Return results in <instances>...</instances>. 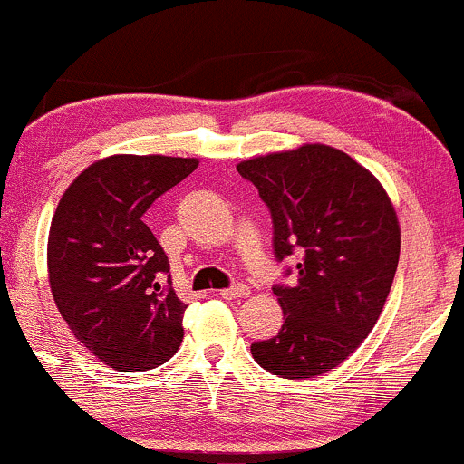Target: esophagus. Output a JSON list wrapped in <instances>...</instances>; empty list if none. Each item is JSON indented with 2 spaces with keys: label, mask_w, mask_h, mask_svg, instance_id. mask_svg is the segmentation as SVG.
Segmentation results:
<instances>
[{
  "label": "esophagus",
  "mask_w": 464,
  "mask_h": 464,
  "mask_svg": "<svg viewBox=\"0 0 464 464\" xmlns=\"http://www.w3.org/2000/svg\"><path fill=\"white\" fill-rule=\"evenodd\" d=\"M248 295H250V287L244 285V284L231 285V287H227V290L220 292L222 299H228V301H233V299H246Z\"/></svg>",
  "instance_id": "esophagus-1"
}]
</instances>
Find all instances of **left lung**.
<instances>
[{
	"label": "left lung",
	"mask_w": 464,
	"mask_h": 464,
	"mask_svg": "<svg viewBox=\"0 0 464 464\" xmlns=\"http://www.w3.org/2000/svg\"><path fill=\"white\" fill-rule=\"evenodd\" d=\"M273 216L275 257L301 250L296 284L275 285L284 324L250 344L262 369L307 380L335 369L380 318L401 248L386 189L364 165L324 143L237 163Z\"/></svg>",
	"instance_id": "8db88e82"
}]
</instances>
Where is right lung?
<instances>
[{
	"mask_svg": "<svg viewBox=\"0 0 464 464\" xmlns=\"http://www.w3.org/2000/svg\"><path fill=\"white\" fill-rule=\"evenodd\" d=\"M198 159L113 154L89 165L58 202L47 237L54 303L80 343L115 371L163 364L183 343L185 303L143 222Z\"/></svg>",
	"mask_w": 464,
	"mask_h": 464,
	"instance_id": "1",
	"label": "right lung"
}]
</instances>
